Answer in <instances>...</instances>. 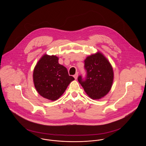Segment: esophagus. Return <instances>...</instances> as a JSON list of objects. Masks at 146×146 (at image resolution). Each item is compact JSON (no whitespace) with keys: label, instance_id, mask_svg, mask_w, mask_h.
<instances>
[{"label":"esophagus","instance_id":"34e87169","mask_svg":"<svg viewBox=\"0 0 146 146\" xmlns=\"http://www.w3.org/2000/svg\"><path fill=\"white\" fill-rule=\"evenodd\" d=\"M78 73L76 72V73L74 75V78H75V79H78Z\"/></svg>","mask_w":146,"mask_h":146}]
</instances>
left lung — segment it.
I'll list each match as a JSON object with an SVG mask.
<instances>
[{
  "instance_id": "8db88e82",
  "label": "left lung",
  "mask_w": 146,
  "mask_h": 146,
  "mask_svg": "<svg viewBox=\"0 0 146 146\" xmlns=\"http://www.w3.org/2000/svg\"><path fill=\"white\" fill-rule=\"evenodd\" d=\"M86 78L83 80L81 76L78 81L84 91L92 100H100L110 91L114 74L112 66L101 52L98 51L88 56L84 60Z\"/></svg>"
}]
</instances>
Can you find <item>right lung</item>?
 Returning <instances> with one entry per match:
<instances>
[{
	"mask_svg": "<svg viewBox=\"0 0 146 146\" xmlns=\"http://www.w3.org/2000/svg\"><path fill=\"white\" fill-rule=\"evenodd\" d=\"M58 60L56 56L44 54L35 65L33 75L38 93L52 101L58 100L75 80L69 76L67 68L58 63Z\"/></svg>",
	"mask_w": 146,
	"mask_h": 146,
	"instance_id": "right-lung-1",
	"label": "right lung"
}]
</instances>
